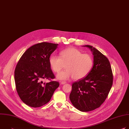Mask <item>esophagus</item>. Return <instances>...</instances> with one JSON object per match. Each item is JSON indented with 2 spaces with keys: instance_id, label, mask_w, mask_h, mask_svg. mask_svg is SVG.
I'll use <instances>...</instances> for the list:
<instances>
[{
  "instance_id": "obj_1",
  "label": "esophagus",
  "mask_w": 129,
  "mask_h": 129,
  "mask_svg": "<svg viewBox=\"0 0 129 129\" xmlns=\"http://www.w3.org/2000/svg\"><path fill=\"white\" fill-rule=\"evenodd\" d=\"M60 83H61V85H64V84H66V82H64V81H62V82H61Z\"/></svg>"
}]
</instances>
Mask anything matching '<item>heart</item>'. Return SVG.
Instances as JSON below:
<instances>
[{
	"label": "heart",
	"mask_w": 129,
	"mask_h": 129,
	"mask_svg": "<svg viewBox=\"0 0 129 129\" xmlns=\"http://www.w3.org/2000/svg\"><path fill=\"white\" fill-rule=\"evenodd\" d=\"M60 55L61 57L53 55L49 59L50 66L55 72H59L66 65L67 70L57 75L58 80H67L72 77L76 80H81L86 77L92 68V57L75 48H66L61 52Z\"/></svg>",
	"instance_id": "b5f03b06"
}]
</instances>
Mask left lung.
Segmentation results:
<instances>
[{
  "instance_id": "1",
  "label": "left lung",
  "mask_w": 129,
  "mask_h": 129,
  "mask_svg": "<svg viewBox=\"0 0 129 129\" xmlns=\"http://www.w3.org/2000/svg\"><path fill=\"white\" fill-rule=\"evenodd\" d=\"M89 48L93 56V65L87 77L72 85L70 100L82 112H88L100 107L106 99L113 84V74L106 57L95 48Z\"/></svg>"
}]
</instances>
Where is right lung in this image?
<instances>
[{"instance_id":"right-lung-1","label":"right lung","mask_w":129,"mask_h":129,"mask_svg":"<svg viewBox=\"0 0 129 129\" xmlns=\"http://www.w3.org/2000/svg\"><path fill=\"white\" fill-rule=\"evenodd\" d=\"M58 44L42 42L33 45L23 54L14 72L17 92L20 99L31 107H41L50 100L59 83H43L53 79L54 75L49 64L51 54Z\"/></svg>"}]
</instances>
